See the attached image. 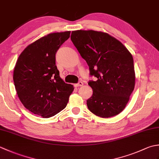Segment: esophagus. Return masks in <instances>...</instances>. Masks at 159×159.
Wrapping results in <instances>:
<instances>
[{"instance_id": "esophagus-1", "label": "esophagus", "mask_w": 159, "mask_h": 159, "mask_svg": "<svg viewBox=\"0 0 159 159\" xmlns=\"http://www.w3.org/2000/svg\"><path fill=\"white\" fill-rule=\"evenodd\" d=\"M83 85V83L82 82H79V83L75 84V85H74V87H81Z\"/></svg>"}]
</instances>
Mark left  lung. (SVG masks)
I'll use <instances>...</instances> for the list:
<instances>
[{"label": "left lung", "instance_id": "1", "mask_svg": "<svg viewBox=\"0 0 159 159\" xmlns=\"http://www.w3.org/2000/svg\"><path fill=\"white\" fill-rule=\"evenodd\" d=\"M71 40L97 78L88 85L92 96L87 100L89 110L107 118L117 116L126 107L135 85L133 58L119 40L107 33L92 30L72 32Z\"/></svg>", "mask_w": 159, "mask_h": 159}]
</instances>
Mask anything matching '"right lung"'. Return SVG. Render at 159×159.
Returning <instances> with one entry per match:
<instances>
[{
  "label": "right lung",
  "instance_id": "right-lung-1",
  "mask_svg": "<svg viewBox=\"0 0 159 159\" xmlns=\"http://www.w3.org/2000/svg\"><path fill=\"white\" fill-rule=\"evenodd\" d=\"M70 31L50 33L26 46L13 70V82L20 100L33 113L48 118L66 108L73 85L65 83L55 63L57 50Z\"/></svg>",
  "mask_w": 159,
  "mask_h": 159
}]
</instances>
